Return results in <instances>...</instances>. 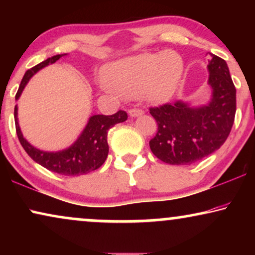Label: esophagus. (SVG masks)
I'll list each match as a JSON object with an SVG mask.
<instances>
[{"mask_svg": "<svg viewBox=\"0 0 255 255\" xmlns=\"http://www.w3.org/2000/svg\"><path fill=\"white\" fill-rule=\"evenodd\" d=\"M142 114H144V110L138 109V108H134V109H130V110H128V115H130L131 117H138V116H141Z\"/></svg>", "mask_w": 255, "mask_h": 255, "instance_id": "1", "label": "esophagus"}]
</instances>
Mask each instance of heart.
Masks as SVG:
<instances>
[{
    "instance_id": "obj_1",
    "label": "heart",
    "mask_w": 255,
    "mask_h": 255,
    "mask_svg": "<svg viewBox=\"0 0 255 255\" xmlns=\"http://www.w3.org/2000/svg\"><path fill=\"white\" fill-rule=\"evenodd\" d=\"M184 62L174 51L142 53L108 64L103 79L121 95H140L148 102H165L176 92Z\"/></svg>"
}]
</instances>
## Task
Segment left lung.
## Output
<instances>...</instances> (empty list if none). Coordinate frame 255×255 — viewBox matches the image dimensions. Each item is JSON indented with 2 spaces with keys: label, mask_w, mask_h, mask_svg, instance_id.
Returning <instances> with one entry per match:
<instances>
[{
  "label": "left lung",
  "mask_w": 255,
  "mask_h": 255,
  "mask_svg": "<svg viewBox=\"0 0 255 255\" xmlns=\"http://www.w3.org/2000/svg\"><path fill=\"white\" fill-rule=\"evenodd\" d=\"M208 104L190 107L182 101L149 108L158 132L149 140L156 158L169 165H190L221 147L231 132L236 115V87L225 60L211 54Z\"/></svg>",
  "instance_id": "1"
}]
</instances>
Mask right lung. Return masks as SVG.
<instances>
[{
  "mask_svg": "<svg viewBox=\"0 0 255 255\" xmlns=\"http://www.w3.org/2000/svg\"><path fill=\"white\" fill-rule=\"evenodd\" d=\"M64 55L67 54L53 55V57L46 59L45 61L26 71L19 85L18 92L16 94V100L19 99L24 87L38 71L48 65L54 64ZM13 115H15L17 137L19 139L20 145L31 156V159L46 169L51 170V172L67 176L83 175V174H88L100 168L106 161L108 153H109L108 130L116 124L123 123L128 120V114L123 110H120L111 116L94 115L89 118L86 128H83L82 133L76 139L74 144H72L68 148L62 149V151L46 152L36 148L23 137L18 124V118H17V106L15 107V114Z\"/></svg>",
  "mask_w": 255,
  "mask_h": 255,
  "instance_id": "1",
  "label": "right lung"
}]
</instances>
